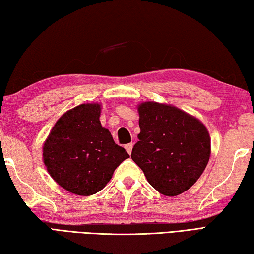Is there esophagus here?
<instances>
[{
	"label": "esophagus",
	"instance_id": "34e87169",
	"mask_svg": "<svg viewBox=\"0 0 254 254\" xmlns=\"http://www.w3.org/2000/svg\"><path fill=\"white\" fill-rule=\"evenodd\" d=\"M132 147H133V143L130 142V143H127V145H125V149L127 150V152L129 155L131 154V150H132Z\"/></svg>",
	"mask_w": 254,
	"mask_h": 254
}]
</instances>
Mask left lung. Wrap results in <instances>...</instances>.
Returning a JSON list of instances; mask_svg holds the SVG:
<instances>
[{
    "instance_id": "8db88e82",
    "label": "left lung",
    "mask_w": 254,
    "mask_h": 254,
    "mask_svg": "<svg viewBox=\"0 0 254 254\" xmlns=\"http://www.w3.org/2000/svg\"><path fill=\"white\" fill-rule=\"evenodd\" d=\"M139 141L131 159L160 193L178 195L192 187L207 167L210 136L201 122L170 105H139Z\"/></svg>"
}]
</instances>
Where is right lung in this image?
I'll return each mask as SVG.
<instances>
[{
    "instance_id": "obj_1",
    "label": "right lung",
    "mask_w": 254,
    "mask_h": 254,
    "mask_svg": "<svg viewBox=\"0 0 254 254\" xmlns=\"http://www.w3.org/2000/svg\"><path fill=\"white\" fill-rule=\"evenodd\" d=\"M99 115V104H83L66 112L43 147L47 171L71 193H97L129 157L115 143L108 129L100 125Z\"/></svg>"
}]
</instances>
